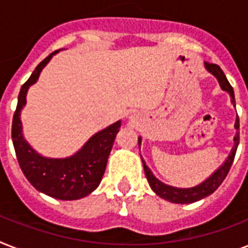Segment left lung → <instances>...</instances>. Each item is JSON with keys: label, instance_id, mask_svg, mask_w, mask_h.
I'll list each match as a JSON object with an SVG mask.
<instances>
[{"label": "left lung", "instance_id": "left-lung-1", "mask_svg": "<svg viewBox=\"0 0 248 248\" xmlns=\"http://www.w3.org/2000/svg\"><path fill=\"white\" fill-rule=\"evenodd\" d=\"M204 68L207 69L212 76H215L216 79L219 81L220 87L227 91L229 95H231V101L232 104L235 107V99H234V91H233V87L231 86L229 81L227 79L224 72L221 71V68L217 65V64H211V63H204ZM234 127L237 130V134L234 136V145L232 148L231 155H228V158L225 159V162L220 166L219 169L216 170L215 172L212 173L211 176L207 177L203 183L193 186V188H176V186H171V185H167L162 181H159L157 177L153 175V172L151 171V169L145 165V162L143 161L144 171H145V176H147V180L151 185V188L153 189V192L159 196L163 200L169 201V202H172V203H193V202H197V201L202 200L204 197L210 196L212 193L215 192L216 189L219 188L220 184L223 183L224 179L227 177L228 172L232 167V163L234 161L235 152H237V147L239 144V118L237 116V120H235ZM141 143V138H139V145ZM143 159V158H141Z\"/></svg>", "mask_w": 248, "mask_h": 248}]
</instances>
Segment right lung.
<instances>
[{"label":"right lung","mask_w":248,"mask_h":248,"mask_svg":"<svg viewBox=\"0 0 248 248\" xmlns=\"http://www.w3.org/2000/svg\"><path fill=\"white\" fill-rule=\"evenodd\" d=\"M56 52L54 51L42 60L28 81L21 86L16 110L14 113L11 138L17 162L29 183L46 196L62 201H73L89 196L100 184L109 153L120 131L121 121L96 132L77 153L67 158L44 157L29 145L23 136L20 112L27 103L28 89L37 82L42 69Z\"/></svg>","instance_id":"1"}]
</instances>
